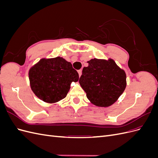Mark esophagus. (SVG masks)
Here are the masks:
<instances>
[{"label": "esophagus", "instance_id": "1", "mask_svg": "<svg viewBox=\"0 0 158 158\" xmlns=\"http://www.w3.org/2000/svg\"><path fill=\"white\" fill-rule=\"evenodd\" d=\"M78 73L79 76H81V75H82V70H79L78 71Z\"/></svg>", "mask_w": 158, "mask_h": 158}]
</instances>
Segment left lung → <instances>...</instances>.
<instances>
[{
    "label": "left lung",
    "instance_id": "1",
    "mask_svg": "<svg viewBox=\"0 0 158 158\" xmlns=\"http://www.w3.org/2000/svg\"><path fill=\"white\" fill-rule=\"evenodd\" d=\"M79 80L90 102L98 107H109L115 102L127 86L125 72L113 59H94L88 61Z\"/></svg>",
    "mask_w": 158,
    "mask_h": 158
}]
</instances>
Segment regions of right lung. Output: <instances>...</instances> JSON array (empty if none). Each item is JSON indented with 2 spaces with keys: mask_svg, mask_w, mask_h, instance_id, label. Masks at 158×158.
Here are the masks:
<instances>
[{
  "mask_svg": "<svg viewBox=\"0 0 158 158\" xmlns=\"http://www.w3.org/2000/svg\"><path fill=\"white\" fill-rule=\"evenodd\" d=\"M30 87L42 101L54 103L64 99L70 84L78 82L79 75L70 62L60 56L42 59L29 70Z\"/></svg>",
  "mask_w": 158,
  "mask_h": 158,
  "instance_id": "obj_1",
  "label": "right lung"
}]
</instances>
